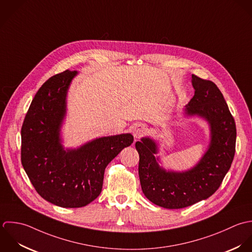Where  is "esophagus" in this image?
I'll list each match as a JSON object with an SVG mask.
<instances>
[{"label":"esophagus","instance_id":"obj_1","mask_svg":"<svg viewBox=\"0 0 252 252\" xmlns=\"http://www.w3.org/2000/svg\"><path fill=\"white\" fill-rule=\"evenodd\" d=\"M146 132H147V127L144 124H136L132 130L135 140L140 139L142 136H144L146 134Z\"/></svg>","mask_w":252,"mask_h":252}]
</instances>
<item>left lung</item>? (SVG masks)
<instances>
[{
	"mask_svg": "<svg viewBox=\"0 0 252 252\" xmlns=\"http://www.w3.org/2000/svg\"><path fill=\"white\" fill-rule=\"evenodd\" d=\"M194 94L183 117L204 120L209 129V142L200 159L189 169L176 171L164 167L158 140L143 137L136 143L140 156L139 177L146 197L167 209L192 205L211 196L220 187L235 156L237 130L227 102L211 81L191 75Z\"/></svg>",
	"mask_w": 252,
	"mask_h": 252,
	"instance_id": "left-lung-1",
	"label": "left lung"
}]
</instances>
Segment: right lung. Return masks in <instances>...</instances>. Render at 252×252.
<instances>
[{"instance_id":"obj_1","label":"right lung","mask_w":252,"mask_h":252,"mask_svg":"<svg viewBox=\"0 0 252 252\" xmlns=\"http://www.w3.org/2000/svg\"><path fill=\"white\" fill-rule=\"evenodd\" d=\"M78 71L47 80L35 94L21 128V163L37 192L64 208L86 206L100 193L105 167L134 141L130 133L64 148L67 94Z\"/></svg>"}]
</instances>
